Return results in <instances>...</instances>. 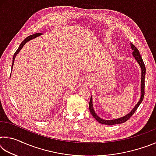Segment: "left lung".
<instances>
[{
  "instance_id": "8db88e82",
  "label": "left lung",
  "mask_w": 156,
  "mask_h": 156,
  "mask_svg": "<svg viewBox=\"0 0 156 156\" xmlns=\"http://www.w3.org/2000/svg\"><path fill=\"white\" fill-rule=\"evenodd\" d=\"M131 47L132 50H133V57L135 58V59L137 60V62H138V64L140 65L141 67V70H142V76H141V96L140 98V100L138 101V103L136 104V105L133 109H132L130 113H129L128 114H126V115L123 116L122 118H118V119H114V120H103L102 118H100L99 116H98L96 113L94 112V107H93V104H92V97H91L90 101H89V111L91 113V115L93 117L96 119L98 122L103 124V125H118V124H121V123H124L126 121H127L129 118H130L132 115L134 113L136 112V111L138 109V107H139V105L141 104V102L143 100L144 96V78H145V73H146V69H145V65L144 63L142 60V57L140 54V52L138 50V49L136 48L135 45H133V44L131 43Z\"/></svg>"
}]
</instances>
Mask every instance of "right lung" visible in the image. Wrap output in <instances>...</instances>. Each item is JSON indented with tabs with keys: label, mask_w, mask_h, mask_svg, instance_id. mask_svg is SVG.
I'll use <instances>...</instances> for the list:
<instances>
[{
	"label": "right lung",
	"mask_w": 156,
	"mask_h": 156,
	"mask_svg": "<svg viewBox=\"0 0 156 156\" xmlns=\"http://www.w3.org/2000/svg\"><path fill=\"white\" fill-rule=\"evenodd\" d=\"M41 33H36V34H33V35H31V36H29L28 37H27L24 41H23L22 43H21V44H20L19 47H18V49L16 50V51L15 52V54H14V56H13V61H12V67L13 65H14V60H15V58L16 56V55L18 54V52H19L20 51V49L23 48V47L25 45L26 43H27L28 41H30V40H32V39L36 38V37H38L39 36H41Z\"/></svg>",
	"instance_id": "right-lung-1"
}]
</instances>
